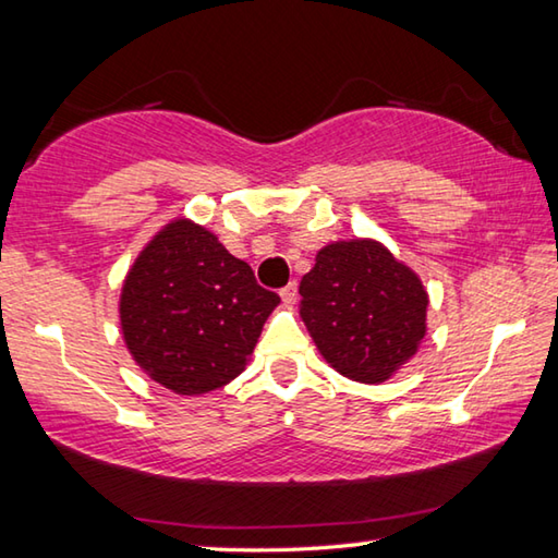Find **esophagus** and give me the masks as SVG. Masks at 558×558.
Segmentation results:
<instances>
[{"label": "esophagus", "instance_id": "esophagus-1", "mask_svg": "<svg viewBox=\"0 0 558 558\" xmlns=\"http://www.w3.org/2000/svg\"><path fill=\"white\" fill-rule=\"evenodd\" d=\"M295 298H298V286H295V282H288L286 288H280V300L286 302V305H292V302H295Z\"/></svg>", "mask_w": 558, "mask_h": 558}]
</instances>
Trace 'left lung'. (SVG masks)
<instances>
[{
	"label": "left lung",
	"instance_id": "obj_1",
	"mask_svg": "<svg viewBox=\"0 0 558 558\" xmlns=\"http://www.w3.org/2000/svg\"><path fill=\"white\" fill-rule=\"evenodd\" d=\"M300 317L329 366L362 384H381L418 352L428 292L415 272L372 239L317 251L300 280Z\"/></svg>",
	"mask_w": 558,
	"mask_h": 558
}]
</instances>
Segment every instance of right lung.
Instances as JSON below:
<instances>
[{
	"instance_id": "1",
	"label": "right lung",
	"mask_w": 558,
	"mask_h": 558,
	"mask_svg": "<svg viewBox=\"0 0 558 558\" xmlns=\"http://www.w3.org/2000/svg\"><path fill=\"white\" fill-rule=\"evenodd\" d=\"M278 302L211 231L177 219L132 263L120 327L149 379L196 396L221 389L245 369Z\"/></svg>"
}]
</instances>
